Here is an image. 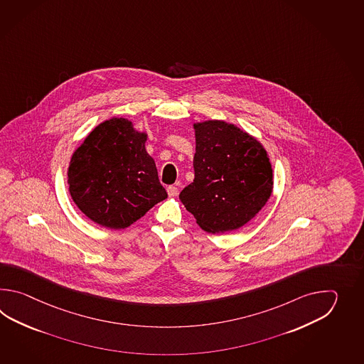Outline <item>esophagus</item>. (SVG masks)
<instances>
[{
  "label": "esophagus",
  "mask_w": 364,
  "mask_h": 364,
  "mask_svg": "<svg viewBox=\"0 0 364 364\" xmlns=\"http://www.w3.org/2000/svg\"><path fill=\"white\" fill-rule=\"evenodd\" d=\"M166 191H168V195H169L171 198H174V196L178 195V187H177V186H169V187L166 188Z\"/></svg>",
  "instance_id": "obj_1"
}]
</instances>
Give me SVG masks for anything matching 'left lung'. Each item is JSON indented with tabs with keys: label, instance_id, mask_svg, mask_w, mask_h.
Returning a JSON list of instances; mask_svg holds the SVG:
<instances>
[{
	"label": "left lung",
	"instance_id": "1",
	"mask_svg": "<svg viewBox=\"0 0 364 364\" xmlns=\"http://www.w3.org/2000/svg\"><path fill=\"white\" fill-rule=\"evenodd\" d=\"M195 178L179 193L204 232L240 229L260 212L273 191L268 152L234 124L208 119L193 124Z\"/></svg>",
	"mask_w": 364,
	"mask_h": 364
}]
</instances>
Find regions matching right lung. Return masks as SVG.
Returning <instances> with one entry per match:
<instances>
[{
  "label": "right lung",
  "instance_id": "add662e5",
  "mask_svg": "<svg viewBox=\"0 0 364 364\" xmlns=\"http://www.w3.org/2000/svg\"><path fill=\"white\" fill-rule=\"evenodd\" d=\"M147 132L112 117L97 124L74 151L68 169L71 199L107 229H124L168 198L146 151Z\"/></svg>",
  "mask_w": 364,
  "mask_h": 364
}]
</instances>
